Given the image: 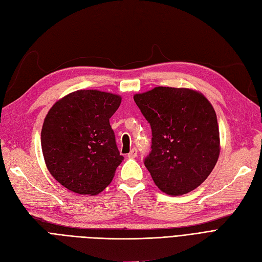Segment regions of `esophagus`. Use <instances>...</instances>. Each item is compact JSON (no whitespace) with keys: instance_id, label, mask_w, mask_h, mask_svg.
Segmentation results:
<instances>
[{"instance_id":"1","label":"esophagus","mask_w":262,"mask_h":262,"mask_svg":"<svg viewBox=\"0 0 262 262\" xmlns=\"http://www.w3.org/2000/svg\"><path fill=\"white\" fill-rule=\"evenodd\" d=\"M138 156V149L136 148V147H133L130 152H129V154H128V157H130V158H134V157H137Z\"/></svg>"}]
</instances>
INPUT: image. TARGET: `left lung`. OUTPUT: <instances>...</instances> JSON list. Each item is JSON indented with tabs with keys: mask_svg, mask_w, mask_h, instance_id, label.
Instances as JSON below:
<instances>
[{
	"mask_svg": "<svg viewBox=\"0 0 262 262\" xmlns=\"http://www.w3.org/2000/svg\"><path fill=\"white\" fill-rule=\"evenodd\" d=\"M152 129L144 165L155 185L170 195L199 187L220 155L216 114L202 94L188 89L155 87L134 95Z\"/></svg>",
	"mask_w": 262,
	"mask_h": 262,
	"instance_id": "left-lung-1",
	"label": "left lung"
}]
</instances>
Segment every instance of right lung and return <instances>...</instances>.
<instances>
[{"mask_svg": "<svg viewBox=\"0 0 262 262\" xmlns=\"http://www.w3.org/2000/svg\"><path fill=\"white\" fill-rule=\"evenodd\" d=\"M121 97L84 90L63 97L47 115L41 147L47 168L75 193L94 195L112 182L123 161L109 119Z\"/></svg>", "mask_w": 262, "mask_h": 262, "instance_id": "add662e5", "label": "right lung"}]
</instances>
